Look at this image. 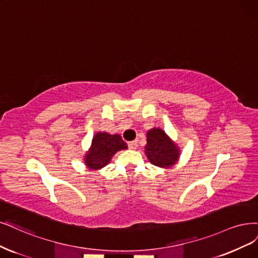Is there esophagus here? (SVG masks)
I'll use <instances>...</instances> for the list:
<instances>
[{
	"label": "esophagus",
	"instance_id": "obj_1",
	"mask_svg": "<svg viewBox=\"0 0 258 258\" xmlns=\"http://www.w3.org/2000/svg\"><path fill=\"white\" fill-rule=\"evenodd\" d=\"M128 146L130 149H137L138 148V142L137 141H132V142H129L128 143Z\"/></svg>",
	"mask_w": 258,
	"mask_h": 258
}]
</instances>
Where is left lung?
<instances>
[{"label": "left lung", "mask_w": 258, "mask_h": 258, "mask_svg": "<svg viewBox=\"0 0 258 258\" xmlns=\"http://www.w3.org/2000/svg\"><path fill=\"white\" fill-rule=\"evenodd\" d=\"M145 155L149 162L161 168H170L180 157V148L161 128H153L146 133Z\"/></svg>", "instance_id": "8db88e82"}]
</instances>
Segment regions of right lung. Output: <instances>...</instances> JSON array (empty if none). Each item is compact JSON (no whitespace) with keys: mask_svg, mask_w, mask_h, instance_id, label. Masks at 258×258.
<instances>
[{"mask_svg":"<svg viewBox=\"0 0 258 258\" xmlns=\"http://www.w3.org/2000/svg\"><path fill=\"white\" fill-rule=\"evenodd\" d=\"M127 148V144L119 135L99 131L93 137L91 147L83 156L84 164L90 171L101 170L111 162L115 154Z\"/></svg>","mask_w":258,"mask_h":258,"instance_id":"1","label":"right lung"}]
</instances>
